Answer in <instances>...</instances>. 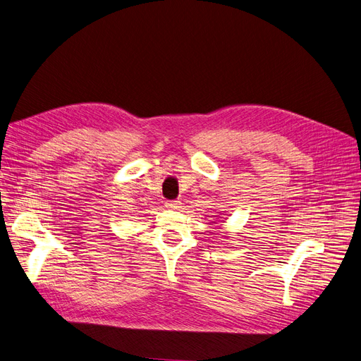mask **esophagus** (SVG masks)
Instances as JSON below:
<instances>
[{
	"label": "esophagus",
	"instance_id": "34e87169",
	"mask_svg": "<svg viewBox=\"0 0 361 361\" xmlns=\"http://www.w3.org/2000/svg\"><path fill=\"white\" fill-rule=\"evenodd\" d=\"M165 204H166V207H171V209H177V207H180L178 200H168Z\"/></svg>",
	"mask_w": 361,
	"mask_h": 361
}]
</instances>
